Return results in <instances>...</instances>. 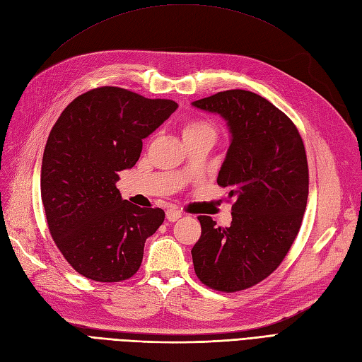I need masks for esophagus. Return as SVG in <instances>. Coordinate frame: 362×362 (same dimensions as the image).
Instances as JSON below:
<instances>
[{
	"label": "esophagus",
	"mask_w": 362,
	"mask_h": 362,
	"mask_svg": "<svg viewBox=\"0 0 362 362\" xmlns=\"http://www.w3.org/2000/svg\"><path fill=\"white\" fill-rule=\"evenodd\" d=\"M180 217H182V211H180L178 208H169L166 211V218L169 222H177Z\"/></svg>",
	"instance_id": "1"
}]
</instances>
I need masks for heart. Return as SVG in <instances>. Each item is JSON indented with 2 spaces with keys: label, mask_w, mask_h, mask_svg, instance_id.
<instances>
[{
  "label": "heart",
  "mask_w": 362,
  "mask_h": 362,
  "mask_svg": "<svg viewBox=\"0 0 362 362\" xmlns=\"http://www.w3.org/2000/svg\"><path fill=\"white\" fill-rule=\"evenodd\" d=\"M181 131H182L184 139L204 136V134H210V136L216 137V134H217V128H216L214 122H211L210 119H204V117L185 119L182 122Z\"/></svg>",
  "instance_id": "obj_1"
}]
</instances>
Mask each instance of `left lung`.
<instances>
[{
	"label": "left lung",
	"instance_id": "8db88e82",
	"mask_svg": "<svg viewBox=\"0 0 362 362\" xmlns=\"http://www.w3.org/2000/svg\"><path fill=\"white\" fill-rule=\"evenodd\" d=\"M193 105L228 120L231 145L217 184L234 198L228 228L198 217L194 273L216 291H242L272 275L299 234L310 185L303 140L286 113L254 92L223 90Z\"/></svg>",
	"mask_w": 362,
	"mask_h": 362
}]
</instances>
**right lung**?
<instances>
[{
	"label": "right lung",
	"mask_w": 362,
	"mask_h": 362,
	"mask_svg": "<svg viewBox=\"0 0 362 362\" xmlns=\"http://www.w3.org/2000/svg\"><path fill=\"white\" fill-rule=\"evenodd\" d=\"M178 104L103 86L64 108L42 158L40 196L54 243L87 279H129L164 221L161 208L120 198L119 172L137 163L144 140Z\"/></svg>",
	"instance_id": "add662e5"
}]
</instances>
